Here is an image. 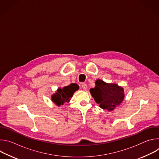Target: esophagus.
<instances>
[{
    "label": "esophagus",
    "instance_id": "34e87169",
    "mask_svg": "<svg viewBox=\"0 0 159 159\" xmlns=\"http://www.w3.org/2000/svg\"><path fill=\"white\" fill-rule=\"evenodd\" d=\"M82 87L84 90H86L87 89V85L86 84H82Z\"/></svg>",
    "mask_w": 159,
    "mask_h": 159
}]
</instances>
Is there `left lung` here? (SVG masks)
Returning <instances> with one entry per match:
<instances>
[{
  "instance_id": "1",
  "label": "left lung",
  "mask_w": 159,
  "mask_h": 159,
  "mask_svg": "<svg viewBox=\"0 0 159 159\" xmlns=\"http://www.w3.org/2000/svg\"><path fill=\"white\" fill-rule=\"evenodd\" d=\"M90 93L101 108L109 111L120 105L125 97L122 87L114 84H107L100 79L96 81V86L90 89Z\"/></svg>"
}]
</instances>
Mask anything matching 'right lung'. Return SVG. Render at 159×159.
I'll use <instances>...</instances> for the list:
<instances>
[{
  "mask_svg": "<svg viewBox=\"0 0 159 159\" xmlns=\"http://www.w3.org/2000/svg\"><path fill=\"white\" fill-rule=\"evenodd\" d=\"M79 88V85L76 84H71L63 89L59 88L56 93L52 96V99L57 106L63 105L65 102H69L70 98Z\"/></svg>",
  "mask_w": 159,
  "mask_h": 159,
  "instance_id": "1",
  "label": "right lung"
}]
</instances>
